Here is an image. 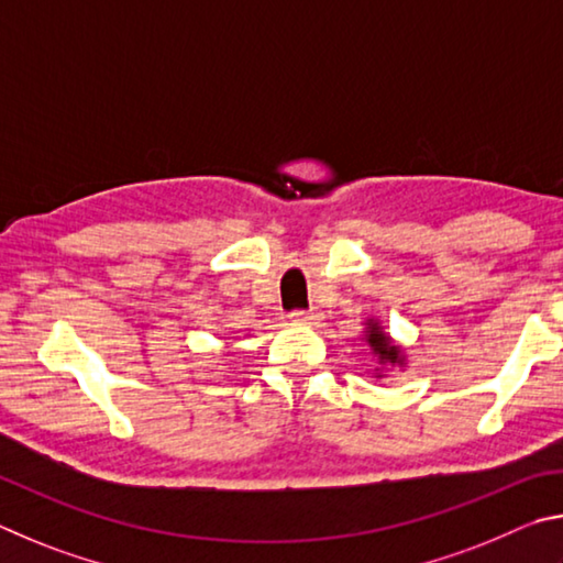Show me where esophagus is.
Instances as JSON below:
<instances>
[{"label": "esophagus", "instance_id": "34e87169", "mask_svg": "<svg viewBox=\"0 0 563 563\" xmlns=\"http://www.w3.org/2000/svg\"><path fill=\"white\" fill-rule=\"evenodd\" d=\"M321 313L319 311H294L291 313V321L294 323H307V327H313V323H319Z\"/></svg>", "mask_w": 563, "mask_h": 563}]
</instances>
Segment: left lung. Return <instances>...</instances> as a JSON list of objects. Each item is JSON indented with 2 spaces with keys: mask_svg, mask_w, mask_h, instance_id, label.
Masks as SVG:
<instances>
[{
  "mask_svg": "<svg viewBox=\"0 0 563 563\" xmlns=\"http://www.w3.org/2000/svg\"><path fill=\"white\" fill-rule=\"evenodd\" d=\"M363 339H366L368 349L376 358V378L386 376V368L393 366H406V351H402L396 341H393L386 331H383L380 321H366V331H363Z\"/></svg>",
  "mask_w": 563,
  "mask_h": 563,
  "instance_id": "8db88e82",
  "label": "left lung"
}]
</instances>
